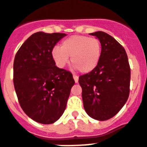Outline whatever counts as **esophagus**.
<instances>
[{
    "label": "esophagus",
    "mask_w": 147,
    "mask_h": 147,
    "mask_svg": "<svg viewBox=\"0 0 147 147\" xmlns=\"http://www.w3.org/2000/svg\"><path fill=\"white\" fill-rule=\"evenodd\" d=\"M73 78L74 80H75V82L76 83H78V77L77 76H73Z\"/></svg>",
    "instance_id": "1"
}]
</instances>
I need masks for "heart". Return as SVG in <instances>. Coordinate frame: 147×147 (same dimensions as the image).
<instances>
[{"instance_id": "b5f03b06", "label": "heart", "mask_w": 147, "mask_h": 147, "mask_svg": "<svg viewBox=\"0 0 147 147\" xmlns=\"http://www.w3.org/2000/svg\"><path fill=\"white\" fill-rule=\"evenodd\" d=\"M102 53L99 40L85 35H72L65 39L61 48L56 46L51 50V57L60 69L65 68L71 57L75 69L82 73H89L98 65Z\"/></svg>"}]
</instances>
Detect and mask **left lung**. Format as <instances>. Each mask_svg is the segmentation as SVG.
I'll use <instances>...</instances> for the list:
<instances>
[{"instance_id":"obj_1","label":"left lung","mask_w":147,"mask_h":147,"mask_svg":"<svg viewBox=\"0 0 147 147\" xmlns=\"http://www.w3.org/2000/svg\"><path fill=\"white\" fill-rule=\"evenodd\" d=\"M89 34L100 41L101 58L93 71L79 77L78 83L87 114L105 121L118 113L128 99L130 68L125 49L114 38L103 31Z\"/></svg>"}]
</instances>
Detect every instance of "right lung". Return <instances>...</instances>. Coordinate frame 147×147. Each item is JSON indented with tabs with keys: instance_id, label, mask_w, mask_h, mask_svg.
<instances>
[{
	"instance_id": "obj_1",
	"label": "right lung",
	"mask_w": 147,
	"mask_h": 147,
	"mask_svg": "<svg viewBox=\"0 0 147 147\" xmlns=\"http://www.w3.org/2000/svg\"><path fill=\"white\" fill-rule=\"evenodd\" d=\"M65 36L36 32L24 41L14 58V86L19 103L37 123L51 124L62 116L75 84L71 72L58 68L51 57V50Z\"/></svg>"
}]
</instances>
